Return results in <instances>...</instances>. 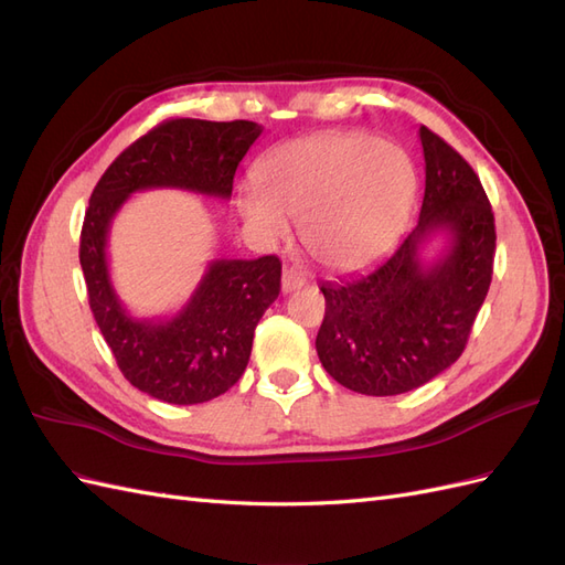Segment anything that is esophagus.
<instances>
[{
    "mask_svg": "<svg viewBox=\"0 0 565 565\" xmlns=\"http://www.w3.org/2000/svg\"><path fill=\"white\" fill-rule=\"evenodd\" d=\"M306 285V278L301 276V273L297 268H285L282 270V292H295V289L303 287Z\"/></svg>",
    "mask_w": 565,
    "mask_h": 565,
    "instance_id": "1",
    "label": "esophagus"
}]
</instances>
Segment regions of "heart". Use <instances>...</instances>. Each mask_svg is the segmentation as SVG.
I'll list each match as a JSON object with an SVG mask.
<instances>
[{
  "label": "heart",
  "mask_w": 565,
  "mask_h": 565,
  "mask_svg": "<svg viewBox=\"0 0 565 565\" xmlns=\"http://www.w3.org/2000/svg\"><path fill=\"white\" fill-rule=\"evenodd\" d=\"M415 198L407 152L367 134L332 131L270 150L262 179L241 191L249 231L266 245L289 241L295 218L316 259L358 268L396 241Z\"/></svg>",
  "instance_id": "heart-1"
}]
</instances>
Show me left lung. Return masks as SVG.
<instances>
[{
  "mask_svg": "<svg viewBox=\"0 0 565 565\" xmlns=\"http://www.w3.org/2000/svg\"><path fill=\"white\" fill-rule=\"evenodd\" d=\"M419 141L426 185L417 226L382 262L320 285V363L365 396H398L448 370L467 347L492 280L498 235L481 181L431 129L419 127ZM434 236L447 243L426 260Z\"/></svg>",
  "mask_w": 565,
  "mask_h": 565,
  "instance_id": "left-lung-1",
  "label": "left lung"
}]
</instances>
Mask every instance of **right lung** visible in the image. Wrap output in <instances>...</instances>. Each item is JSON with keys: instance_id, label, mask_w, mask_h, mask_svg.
<instances>
[{"instance_id": "1", "label": "right lung", "mask_w": 565, "mask_h": 565, "mask_svg": "<svg viewBox=\"0 0 565 565\" xmlns=\"http://www.w3.org/2000/svg\"><path fill=\"white\" fill-rule=\"evenodd\" d=\"M262 125L169 119L131 143L96 183L84 214L79 264L100 334L127 382L172 403H207L226 393L249 363L256 322L280 295V259H214L174 316L136 318L117 297L108 268V233L139 191L177 188L228 200L233 177Z\"/></svg>"}]
</instances>
